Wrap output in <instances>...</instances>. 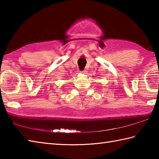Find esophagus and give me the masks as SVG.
<instances>
[{"mask_svg":"<svg viewBox=\"0 0 159 159\" xmlns=\"http://www.w3.org/2000/svg\"><path fill=\"white\" fill-rule=\"evenodd\" d=\"M81 72L82 74H86L87 71H86V70H84V71H82V72Z\"/></svg>","mask_w":159,"mask_h":159,"instance_id":"esophagus-1","label":"esophagus"}]
</instances>
